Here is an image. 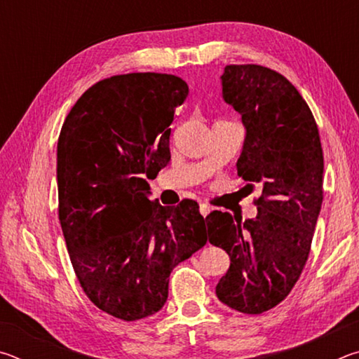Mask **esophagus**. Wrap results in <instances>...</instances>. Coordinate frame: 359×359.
<instances>
[{"label": "esophagus", "instance_id": "esophagus-1", "mask_svg": "<svg viewBox=\"0 0 359 359\" xmlns=\"http://www.w3.org/2000/svg\"><path fill=\"white\" fill-rule=\"evenodd\" d=\"M210 205H208V204H199V212H201V215L205 218V217H208L209 214H210Z\"/></svg>", "mask_w": 359, "mask_h": 359}]
</instances>
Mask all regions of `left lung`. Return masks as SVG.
<instances>
[{"label":"left lung","mask_w":359,"mask_h":359,"mask_svg":"<svg viewBox=\"0 0 359 359\" xmlns=\"http://www.w3.org/2000/svg\"><path fill=\"white\" fill-rule=\"evenodd\" d=\"M222 85L247 130L238 175L252 190L259 185L261 196L255 218L215 210L205 217V233L231 258L218 299L258 315L290 294L307 263L323 203V149L312 111L280 72L228 65Z\"/></svg>","instance_id":"left-lung-1"}]
</instances>
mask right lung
<instances>
[{"mask_svg": "<svg viewBox=\"0 0 359 359\" xmlns=\"http://www.w3.org/2000/svg\"><path fill=\"white\" fill-rule=\"evenodd\" d=\"M188 85L160 72L92 85L66 117L57 145L58 218L83 293L125 321L156 313L175 266L208 242L193 199L163 208L145 179L168 165L175 107Z\"/></svg>", "mask_w": 359, "mask_h": 359, "instance_id": "right-lung-1", "label": "right lung"}]
</instances>
